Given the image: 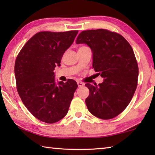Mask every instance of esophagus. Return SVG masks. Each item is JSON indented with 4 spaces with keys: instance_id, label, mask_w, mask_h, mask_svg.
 I'll list each match as a JSON object with an SVG mask.
<instances>
[{
    "instance_id": "esophagus-1",
    "label": "esophagus",
    "mask_w": 155,
    "mask_h": 155,
    "mask_svg": "<svg viewBox=\"0 0 155 155\" xmlns=\"http://www.w3.org/2000/svg\"><path fill=\"white\" fill-rule=\"evenodd\" d=\"M77 84H78V87H83V86H84V83H83V82H81V81L77 82Z\"/></svg>"
}]
</instances>
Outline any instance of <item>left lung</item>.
I'll return each instance as SVG.
<instances>
[{
  "label": "left lung",
  "instance_id": "8db88e82",
  "mask_svg": "<svg viewBox=\"0 0 155 155\" xmlns=\"http://www.w3.org/2000/svg\"><path fill=\"white\" fill-rule=\"evenodd\" d=\"M93 52V68L104 79L97 85L87 83L90 113L108 120L120 114L130 103L137 87L139 67L132 47L123 36L107 29L81 32L76 41Z\"/></svg>",
  "mask_w": 155,
  "mask_h": 155
}]
</instances>
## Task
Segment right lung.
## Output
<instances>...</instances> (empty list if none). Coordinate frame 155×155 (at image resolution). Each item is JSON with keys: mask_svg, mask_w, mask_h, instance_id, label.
<instances>
[{"mask_svg": "<svg viewBox=\"0 0 155 155\" xmlns=\"http://www.w3.org/2000/svg\"><path fill=\"white\" fill-rule=\"evenodd\" d=\"M77 34L78 31L37 32L16 57L18 93L29 112L45 123H57L65 117L78 87L72 79L57 85L53 72Z\"/></svg>", "mask_w": 155, "mask_h": 155, "instance_id": "1", "label": "right lung"}]
</instances>
